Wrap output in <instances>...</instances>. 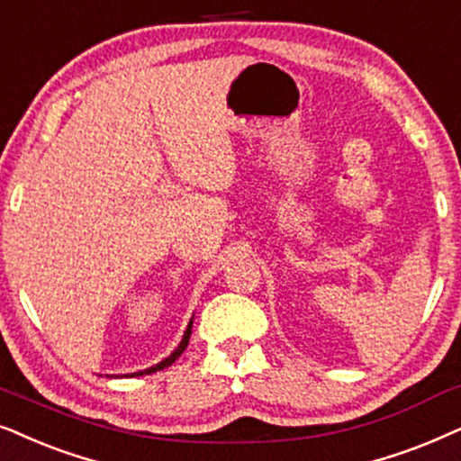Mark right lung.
Returning <instances> with one entry per match:
<instances>
[{
	"label": "right lung",
	"instance_id": "1",
	"mask_svg": "<svg viewBox=\"0 0 461 461\" xmlns=\"http://www.w3.org/2000/svg\"><path fill=\"white\" fill-rule=\"evenodd\" d=\"M192 321H189V324H187V329H185V333H183V339H181V343H179V348L175 349L173 354L168 356V358H164L162 363H158V365H153V366H149V369H145V371H139V373H128V375H124V377H134V375H149V373H156V371H162V369H167V366H170L175 363L176 358H179V356L185 352V348H187V343H189V337H192Z\"/></svg>",
	"mask_w": 461,
	"mask_h": 461
}]
</instances>
